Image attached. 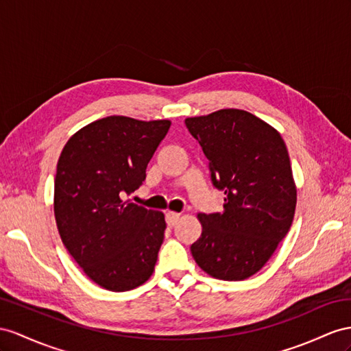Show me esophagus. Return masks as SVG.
Segmentation results:
<instances>
[{"label":"esophagus","mask_w":351,"mask_h":351,"mask_svg":"<svg viewBox=\"0 0 351 351\" xmlns=\"http://www.w3.org/2000/svg\"><path fill=\"white\" fill-rule=\"evenodd\" d=\"M181 218V213H176V212H167L166 213V222L169 227H173L175 223Z\"/></svg>","instance_id":"1"}]
</instances>
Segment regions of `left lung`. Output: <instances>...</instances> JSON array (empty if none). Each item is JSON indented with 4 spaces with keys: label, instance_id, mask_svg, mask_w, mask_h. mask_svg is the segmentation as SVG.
<instances>
[{
    "label": "left lung",
    "instance_id": "obj_1",
    "mask_svg": "<svg viewBox=\"0 0 351 351\" xmlns=\"http://www.w3.org/2000/svg\"><path fill=\"white\" fill-rule=\"evenodd\" d=\"M185 125L226 195L222 212L197 215L202 236L191 254L209 276L245 280L273 256L293 221L296 185L285 141L273 125L234 108L188 117Z\"/></svg>",
    "mask_w": 351,
    "mask_h": 351
}]
</instances>
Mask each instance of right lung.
I'll list each match as a JSON object with an SVG mask.
<instances>
[{
  "mask_svg": "<svg viewBox=\"0 0 351 351\" xmlns=\"http://www.w3.org/2000/svg\"><path fill=\"white\" fill-rule=\"evenodd\" d=\"M170 124L105 117L74 133L60 152L53 202L59 234L86 276L104 289H134L154 271L165 215L124 195L145 181Z\"/></svg>",
  "mask_w": 351,
  "mask_h": 351,
  "instance_id": "1",
  "label": "right lung"
}]
</instances>
